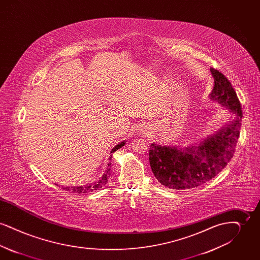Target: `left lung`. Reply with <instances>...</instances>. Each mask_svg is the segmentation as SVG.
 I'll return each instance as SVG.
<instances>
[{
	"label": "left lung",
	"instance_id": "left-lung-1",
	"mask_svg": "<svg viewBox=\"0 0 260 260\" xmlns=\"http://www.w3.org/2000/svg\"><path fill=\"white\" fill-rule=\"evenodd\" d=\"M210 72L214 78L210 99L235 114V120L198 145L185 148L156 143L150 145L152 172L168 188L187 190L202 185L220 173L234 156L242 124V106L228 79L214 68H210Z\"/></svg>",
	"mask_w": 260,
	"mask_h": 260
}]
</instances>
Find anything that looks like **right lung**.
Segmentation results:
<instances>
[{"label":"right lung","instance_id":"right-lung-1","mask_svg":"<svg viewBox=\"0 0 260 260\" xmlns=\"http://www.w3.org/2000/svg\"><path fill=\"white\" fill-rule=\"evenodd\" d=\"M125 144V141H123L121 143H119L118 145H116L114 148L112 149L111 153H114L115 151H117L118 149L121 148L122 146H124ZM112 156L109 157V160L111 161ZM111 175V162L109 161L108 165H107V169L105 171L104 174L102 175L101 178H99L98 181L95 182H92V183H88L86 185L82 186H71V187H64L63 189H65L66 191H71L73 193H78V194H82V193H89V192H92V191H95L99 188L103 187L107 183L108 181V178L110 177Z\"/></svg>","mask_w":260,"mask_h":260}]
</instances>
